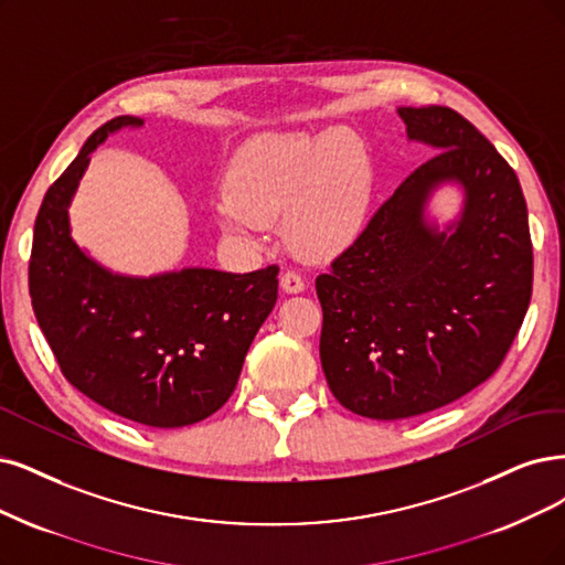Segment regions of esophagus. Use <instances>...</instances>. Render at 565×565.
Listing matches in <instances>:
<instances>
[{"instance_id":"1","label":"esophagus","mask_w":565,"mask_h":565,"mask_svg":"<svg viewBox=\"0 0 565 565\" xmlns=\"http://www.w3.org/2000/svg\"><path fill=\"white\" fill-rule=\"evenodd\" d=\"M279 281H281V288L286 290V294H302L305 290V279L298 275L296 269H286Z\"/></svg>"}]
</instances>
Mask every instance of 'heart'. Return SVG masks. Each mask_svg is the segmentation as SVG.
<instances>
[{
	"instance_id": "b5f03b06",
	"label": "heart",
	"mask_w": 565,
	"mask_h": 565,
	"mask_svg": "<svg viewBox=\"0 0 565 565\" xmlns=\"http://www.w3.org/2000/svg\"><path fill=\"white\" fill-rule=\"evenodd\" d=\"M372 162L349 130L265 132L242 143L225 172V200L216 206L223 233L244 244L267 235L284 216L296 254L335 258L363 233L372 202Z\"/></svg>"
}]
</instances>
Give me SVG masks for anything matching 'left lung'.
<instances>
[{
	"label": "left lung",
	"mask_w": 565,
	"mask_h": 565,
	"mask_svg": "<svg viewBox=\"0 0 565 565\" xmlns=\"http://www.w3.org/2000/svg\"><path fill=\"white\" fill-rule=\"evenodd\" d=\"M435 153L395 188L317 277L321 365L332 395L367 419L445 407L503 365L533 294L526 200L508 160L449 107H401ZM443 180L465 185L451 236L423 221Z\"/></svg>",
	"instance_id": "8db88e82"
}]
</instances>
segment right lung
<instances>
[{
    "label": "right lung",
    "instance_id": "add662e5",
    "mask_svg": "<svg viewBox=\"0 0 565 565\" xmlns=\"http://www.w3.org/2000/svg\"><path fill=\"white\" fill-rule=\"evenodd\" d=\"M125 125L141 120L104 122L46 191L34 223L30 298L74 388L122 419L181 428L233 395L246 351L277 302L279 267L248 275L195 267L132 279L83 254L70 237L67 206L90 153Z\"/></svg>",
    "mask_w": 565,
    "mask_h": 565
}]
</instances>
